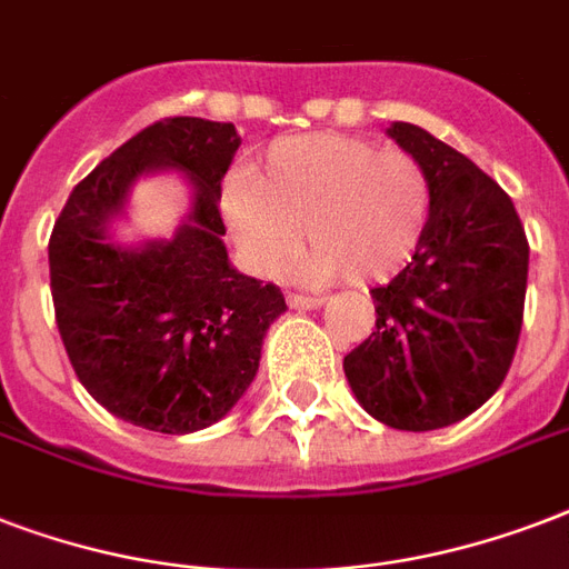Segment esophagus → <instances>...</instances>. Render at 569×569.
I'll return each mask as SVG.
<instances>
[{
    "label": "esophagus",
    "instance_id": "34e87169",
    "mask_svg": "<svg viewBox=\"0 0 569 569\" xmlns=\"http://www.w3.org/2000/svg\"><path fill=\"white\" fill-rule=\"evenodd\" d=\"M286 303L292 307V310H316V307H322L325 298L322 295H286Z\"/></svg>",
    "mask_w": 569,
    "mask_h": 569
}]
</instances>
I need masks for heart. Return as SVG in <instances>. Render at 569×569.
<instances>
[{"mask_svg":"<svg viewBox=\"0 0 569 569\" xmlns=\"http://www.w3.org/2000/svg\"><path fill=\"white\" fill-rule=\"evenodd\" d=\"M229 232L256 274L277 277L298 253L301 274L381 283L418 253L432 211L427 163L352 133H301L271 142L259 172H232L220 190Z\"/></svg>","mask_w":569,"mask_h":569,"instance_id":"obj_1","label":"heart"}]
</instances>
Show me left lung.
Returning <instances> with one entry per match:
<instances>
[{"mask_svg":"<svg viewBox=\"0 0 569 569\" xmlns=\"http://www.w3.org/2000/svg\"><path fill=\"white\" fill-rule=\"evenodd\" d=\"M388 137L427 163L432 211L409 266L370 289L376 331L342 370L367 415L427 432L501 388L522 331L528 238L510 197L466 154L409 121Z\"/></svg>","mask_w":569,"mask_h":569,"instance_id":"8db88e82","label":"left lung"}]
</instances>
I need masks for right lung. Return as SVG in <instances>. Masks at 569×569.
Masks as SVG:
<instances>
[{
    "instance_id": "right-lung-1",
    "label": "right lung",
    "mask_w": 569,
    "mask_h": 569,
    "mask_svg": "<svg viewBox=\"0 0 569 569\" xmlns=\"http://www.w3.org/2000/svg\"><path fill=\"white\" fill-rule=\"evenodd\" d=\"M241 137L229 121L176 116L130 137L71 190L50 236V292L82 388L133 427L184 436L227 418L250 388L283 292L229 266L220 181ZM181 168L189 220L169 242L109 238L132 181Z\"/></svg>"
}]
</instances>
